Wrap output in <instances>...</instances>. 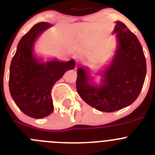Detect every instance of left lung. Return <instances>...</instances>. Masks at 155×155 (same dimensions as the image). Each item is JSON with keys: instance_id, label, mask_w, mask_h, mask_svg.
<instances>
[{"instance_id": "8db88e82", "label": "left lung", "mask_w": 155, "mask_h": 155, "mask_svg": "<svg viewBox=\"0 0 155 155\" xmlns=\"http://www.w3.org/2000/svg\"><path fill=\"white\" fill-rule=\"evenodd\" d=\"M113 33L118 45L112 63L102 73V84H94L87 70L78 68L77 91L92 107L113 113L131 105L139 96L145 80L147 65L143 48L126 25L116 21Z\"/></svg>"}]
</instances>
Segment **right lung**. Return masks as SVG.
<instances>
[{
  "instance_id": "right-lung-1",
  "label": "right lung",
  "mask_w": 155,
  "mask_h": 155,
  "mask_svg": "<svg viewBox=\"0 0 155 155\" xmlns=\"http://www.w3.org/2000/svg\"><path fill=\"white\" fill-rule=\"evenodd\" d=\"M48 22L35 25L21 37L12 58L9 74L11 95L19 109L31 118H44L53 110L51 90L66 71L74 68V60L42 63L33 54L35 39L51 27Z\"/></svg>"
}]
</instances>
